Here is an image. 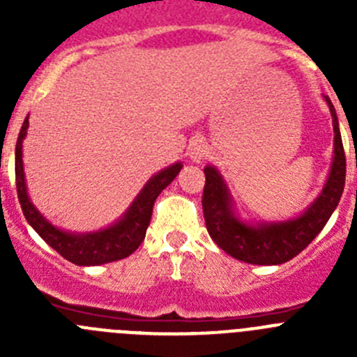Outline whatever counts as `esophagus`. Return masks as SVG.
<instances>
[{
	"label": "esophagus",
	"instance_id": "obj_1",
	"mask_svg": "<svg viewBox=\"0 0 357 357\" xmlns=\"http://www.w3.org/2000/svg\"><path fill=\"white\" fill-rule=\"evenodd\" d=\"M206 153H207L206 144L202 143V141H195L193 146H191V159L198 162V160H202L204 157H206Z\"/></svg>",
	"mask_w": 357,
	"mask_h": 357
}]
</instances>
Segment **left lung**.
Masks as SVG:
<instances>
[{
    "label": "left lung",
    "mask_w": 357,
    "mask_h": 357,
    "mask_svg": "<svg viewBox=\"0 0 357 357\" xmlns=\"http://www.w3.org/2000/svg\"><path fill=\"white\" fill-rule=\"evenodd\" d=\"M326 100L334 127L333 168L321 195L301 218L286 223H263L259 227L245 225L236 220L230 211L229 191L220 173L211 166L204 169L206 185L202 195V209L206 218V227L218 247L236 259L250 264H282L293 259L320 234V230L326 227L331 214L338 206L345 188L347 159L336 110L329 96H326Z\"/></svg>",
    "instance_id": "obj_1"
}]
</instances>
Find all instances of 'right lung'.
Instances as JSON below:
<instances>
[{"label": "right lung", "mask_w": 357, "mask_h": 357, "mask_svg": "<svg viewBox=\"0 0 357 357\" xmlns=\"http://www.w3.org/2000/svg\"><path fill=\"white\" fill-rule=\"evenodd\" d=\"M26 128L28 118L24 119L21 132H19L17 144H15V188H17V198L24 218L36 229L37 234L48 243L53 250L59 252L64 259L80 264V266H94V264L125 259L132 252L137 250L146 236L157 197L178 175L182 164H173L169 168L157 173L153 178H150L139 197L135 198L128 213L114 227H109L96 234H69V232H62V230L55 229L52 223L46 222L39 214V211L31 206L30 198H28L26 185H24L23 159H21L23 155L21 148H23Z\"/></svg>", "instance_id": "obj_1"}]
</instances>
